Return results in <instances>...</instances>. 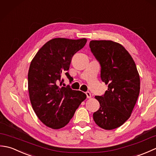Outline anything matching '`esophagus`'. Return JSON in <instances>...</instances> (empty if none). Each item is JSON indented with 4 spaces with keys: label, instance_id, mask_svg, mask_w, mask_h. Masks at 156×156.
<instances>
[{
    "label": "esophagus",
    "instance_id": "obj_1",
    "mask_svg": "<svg viewBox=\"0 0 156 156\" xmlns=\"http://www.w3.org/2000/svg\"><path fill=\"white\" fill-rule=\"evenodd\" d=\"M86 94H87V97L88 98H91V94L90 92H86Z\"/></svg>",
    "mask_w": 156,
    "mask_h": 156
}]
</instances>
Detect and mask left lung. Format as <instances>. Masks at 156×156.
I'll use <instances>...</instances> for the list:
<instances>
[{"label":"left lung","instance_id":"left-lung-1","mask_svg":"<svg viewBox=\"0 0 156 156\" xmlns=\"http://www.w3.org/2000/svg\"><path fill=\"white\" fill-rule=\"evenodd\" d=\"M91 52L101 65V78L108 84L102 96H96L100 108L93 119L99 127L111 130L127 120L140 91V79L133 58L123 46L107 40H92Z\"/></svg>","mask_w":156,"mask_h":156}]
</instances>
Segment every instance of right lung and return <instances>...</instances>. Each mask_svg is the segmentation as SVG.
I'll return each mask as SVG.
<instances>
[{"label":"right lung","mask_w":156,"mask_h":156,"mask_svg":"<svg viewBox=\"0 0 156 156\" xmlns=\"http://www.w3.org/2000/svg\"><path fill=\"white\" fill-rule=\"evenodd\" d=\"M87 39H52L43 45L31 62L28 72V89L36 115L48 127H64L73 117L76 109L87 98L80 90L69 86L62 87L72 58L85 45Z\"/></svg>","instance_id":"right-lung-1"}]
</instances>
